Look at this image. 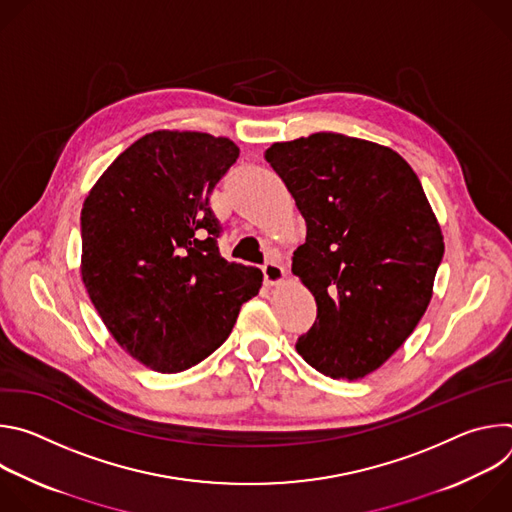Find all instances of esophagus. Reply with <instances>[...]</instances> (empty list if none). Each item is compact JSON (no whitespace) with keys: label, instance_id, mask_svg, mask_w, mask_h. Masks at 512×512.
I'll use <instances>...</instances> for the list:
<instances>
[{"label":"esophagus","instance_id":"obj_1","mask_svg":"<svg viewBox=\"0 0 512 512\" xmlns=\"http://www.w3.org/2000/svg\"><path fill=\"white\" fill-rule=\"evenodd\" d=\"M263 275H265V281H267V283L277 285V283H281V281H283V277H285V269H283L277 261L269 259V261H265V263H263Z\"/></svg>","mask_w":512,"mask_h":512}]
</instances>
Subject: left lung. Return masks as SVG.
I'll list each match as a JSON object with an SVG mask.
<instances>
[{
  "mask_svg": "<svg viewBox=\"0 0 512 512\" xmlns=\"http://www.w3.org/2000/svg\"><path fill=\"white\" fill-rule=\"evenodd\" d=\"M265 160L306 218L291 271L312 291L304 360L332 379H362L425 314L444 237L411 166L385 145L342 133L273 143Z\"/></svg>",
  "mask_w": 512,
  "mask_h": 512,
  "instance_id": "8db88e82",
  "label": "left lung"
}]
</instances>
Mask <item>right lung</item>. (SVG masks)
Here are the masks:
<instances>
[{"label":"right lung","mask_w":512,"mask_h":512,"mask_svg":"<svg viewBox=\"0 0 512 512\" xmlns=\"http://www.w3.org/2000/svg\"><path fill=\"white\" fill-rule=\"evenodd\" d=\"M227 137L143 135L107 168L81 212V275L113 338L158 373L221 346L263 273L218 253L210 194L237 162Z\"/></svg>","instance_id":"right-lung-1"}]
</instances>
